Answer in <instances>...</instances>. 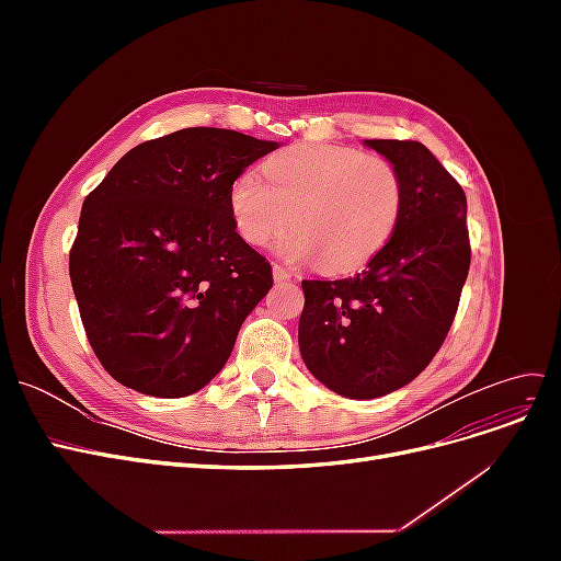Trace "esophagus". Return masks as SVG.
<instances>
[{
	"instance_id": "1",
	"label": "esophagus",
	"mask_w": 561,
	"mask_h": 561,
	"mask_svg": "<svg viewBox=\"0 0 561 561\" xmlns=\"http://www.w3.org/2000/svg\"><path fill=\"white\" fill-rule=\"evenodd\" d=\"M274 278L280 283V280L293 278V274H290V271H287L285 266H280V264H274Z\"/></svg>"
}]
</instances>
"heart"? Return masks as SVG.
<instances>
[{
  "label": "heart",
  "mask_w": 561,
  "mask_h": 561,
  "mask_svg": "<svg viewBox=\"0 0 561 561\" xmlns=\"http://www.w3.org/2000/svg\"><path fill=\"white\" fill-rule=\"evenodd\" d=\"M398 168L379 154L342 145H297L264 163V178L245 171L229 190L236 231L264 245L287 227L285 257L325 271L363 266L390 241L402 215Z\"/></svg>",
  "instance_id": "heart-1"
}]
</instances>
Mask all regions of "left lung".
Masks as SVG:
<instances>
[{"mask_svg": "<svg viewBox=\"0 0 561 561\" xmlns=\"http://www.w3.org/2000/svg\"><path fill=\"white\" fill-rule=\"evenodd\" d=\"M365 145L402 175L398 229L363 274L301 280L299 318V351L309 371L353 400L393 393L431 365L470 268L461 184L421 142Z\"/></svg>", "mask_w": 561, "mask_h": 561, "instance_id": "obj_1", "label": "left lung"}]
</instances>
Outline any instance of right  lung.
Returning a JSON list of instances; mask_svg holds the SVG:
<instances>
[{
  "mask_svg": "<svg viewBox=\"0 0 561 561\" xmlns=\"http://www.w3.org/2000/svg\"><path fill=\"white\" fill-rule=\"evenodd\" d=\"M227 128L133 147L81 206L70 278L83 330L118 383L184 398L229 360L271 264L233 227L229 190L278 149Z\"/></svg>",
  "mask_w": 561,
  "mask_h": 561,
  "instance_id": "1",
  "label": "right lung"
}]
</instances>
